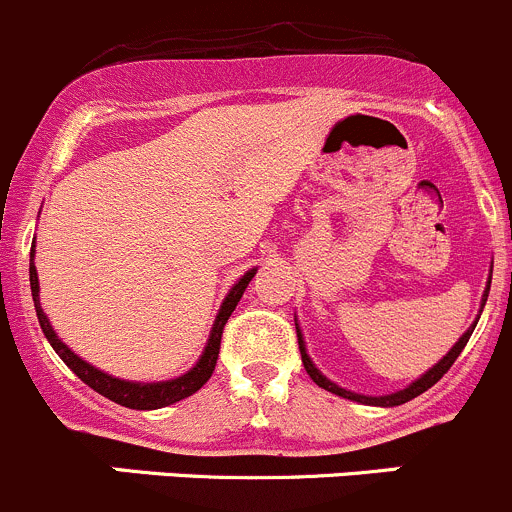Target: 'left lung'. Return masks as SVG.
I'll use <instances>...</instances> for the list:
<instances>
[{"mask_svg":"<svg viewBox=\"0 0 512 512\" xmlns=\"http://www.w3.org/2000/svg\"><path fill=\"white\" fill-rule=\"evenodd\" d=\"M488 291H490V281H488V288H485V293H483V306H485V301H488ZM480 311H483V308H480ZM478 318H480V316H478ZM475 323H478V321H473V326H470L468 331H465L463 336L458 338V343H455V346L450 348V351L445 353V356L440 358V361L435 363V366L430 368V371L423 373V376L418 378V381H413L411 386L403 388V391L388 393V396H361V393L346 391V388H341V386H336V383H333V381H328V378L323 376V373L318 371L316 366H313L311 358H308V353H306V343H303V336H301V328H298V323H296V333H298V348H301V361H303V368H306V373H308V376L313 378V383H316V386L326 388V391L336 393V396H341V398H348V401L366 403V406H383V408H391V406H401V403L413 401V398L421 396V393H426L430 386H435V383H438L440 378H443L445 373H448V368L453 366L455 358L460 356V351H463V348H465V343H468V338L473 336Z\"/></svg>","mask_w":512,"mask_h":512,"instance_id":"left-lung-1","label":"left lung"}]
</instances>
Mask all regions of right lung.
I'll list each match as a JSON object with an SVG mask.
<instances>
[{"mask_svg": "<svg viewBox=\"0 0 512 512\" xmlns=\"http://www.w3.org/2000/svg\"><path fill=\"white\" fill-rule=\"evenodd\" d=\"M254 276H256V268L246 271L244 276L234 283V288L229 291V296L224 298L219 313H216L214 328H211V336H209V341H206L204 353H201V358L196 361V366L191 368V371H186L184 376H179V378H171V381L134 383V381H121V378H114V376H109V373L99 371V368H94L91 363L82 361V358H79L72 348L64 346L62 338L54 333V328H52V323H49L47 313H44L42 303H39V278H37V266H34V249H32V254H29V283H32L34 308H37L39 326H42L44 336H47V341L52 343V348L57 351V356L62 358V361L67 363V366L72 368L79 378H82L86 386L94 388L96 393H101V396L109 398V401L119 403V406H124V408H134V411H156V408H164V406H171V403H176V401H184V398H189L191 393H196L206 381H209L211 373H214V368H216V358H219L221 333H224L226 321H229V316L234 313L236 303L241 301L246 286H249V281Z\"/></svg>", "mask_w": 512, "mask_h": 512, "instance_id": "right-lung-1", "label": "right lung"}]
</instances>
